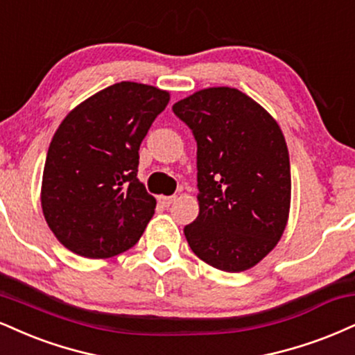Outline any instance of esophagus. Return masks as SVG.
Returning a JSON list of instances; mask_svg holds the SVG:
<instances>
[{"label":"esophagus","instance_id":"34e87169","mask_svg":"<svg viewBox=\"0 0 355 355\" xmlns=\"http://www.w3.org/2000/svg\"><path fill=\"white\" fill-rule=\"evenodd\" d=\"M175 200H177V196L175 195H170V196H160V203L164 205V207H170Z\"/></svg>","mask_w":355,"mask_h":355}]
</instances>
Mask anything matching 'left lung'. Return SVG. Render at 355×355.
Instances as JSON below:
<instances>
[{
    "mask_svg": "<svg viewBox=\"0 0 355 355\" xmlns=\"http://www.w3.org/2000/svg\"><path fill=\"white\" fill-rule=\"evenodd\" d=\"M193 132L200 213L187 225L191 251L216 270L253 268L277 245L291 207V165L279 125L233 87H208L175 102Z\"/></svg>",
    "mask_w": 355,
    "mask_h": 355,
    "instance_id": "left-lung-1",
    "label": "left lung"
}]
</instances>
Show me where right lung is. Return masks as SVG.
I'll list each match as a JSON object with an SVG mask.
<instances>
[{
  "label": "right lung",
  "instance_id": "obj_1",
  "mask_svg": "<svg viewBox=\"0 0 355 355\" xmlns=\"http://www.w3.org/2000/svg\"><path fill=\"white\" fill-rule=\"evenodd\" d=\"M170 94L117 83L80 102L58 127L46 157L41 207L59 243L91 259L135 245L155 213L137 178L139 148Z\"/></svg>",
  "mask_w": 355,
  "mask_h": 355
}]
</instances>
